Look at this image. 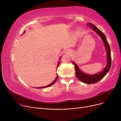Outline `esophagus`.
Listing matches in <instances>:
<instances>
[{
  "label": "esophagus",
  "mask_w": 121,
  "mask_h": 121,
  "mask_svg": "<svg viewBox=\"0 0 121 121\" xmlns=\"http://www.w3.org/2000/svg\"><path fill=\"white\" fill-rule=\"evenodd\" d=\"M68 52H68V50H67V51H66V52H67V53H68Z\"/></svg>",
  "instance_id": "obj_1"
}]
</instances>
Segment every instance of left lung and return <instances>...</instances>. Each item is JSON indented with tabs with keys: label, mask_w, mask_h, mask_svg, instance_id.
I'll list each match as a JSON object with an SVG mask.
<instances>
[{
	"label": "left lung",
	"mask_w": 121,
	"mask_h": 121,
	"mask_svg": "<svg viewBox=\"0 0 121 121\" xmlns=\"http://www.w3.org/2000/svg\"><path fill=\"white\" fill-rule=\"evenodd\" d=\"M87 24L89 25V26L92 28V29L95 32H96L101 37L104 42L107 52V65L104 69V70L99 73L93 75H88L82 72L78 68V65L74 62H73L72 63L73 65H74L75 74L80 81L86 84H94L97 83V82L100 80L109 71L111 65V50L109 44L107 41L106 38L102 32L99 29H98L94 24L91 23H88Z\"/></svg>",
	"instance_id": "left-lung-1"
}]
</instances>
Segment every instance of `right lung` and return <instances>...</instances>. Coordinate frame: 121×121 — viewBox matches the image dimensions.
<instances>
[{"label":"right lung","mask_w":121,"mask_h":121,"mask_svg":"<svg viewBox=\"0 0 121 121\" xmlns=\"http://www.w3.org/2000/svg\"><path fill=\"white\" fill-rule=\"evenodd\" d=\"M59 64H60V62H58V65H57V67H58V66L59 65ZM57 79H58V75H57V77H56V78L55 79V80L52 82V83L51 84H50L49 85H47V86H43V87H37V88H37V89H41V88H47V87H49V86H52V85H53L55 82L56 81V80H57Z\"/></svg>","instance_id":"right-lung-1"}]
</instances>
